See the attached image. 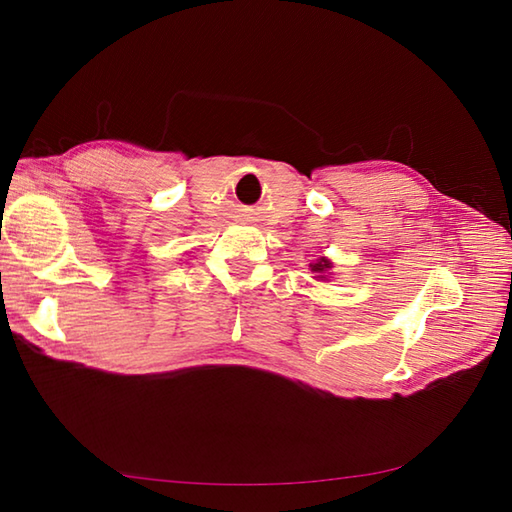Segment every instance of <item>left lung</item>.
<instances>
[{"label":"left lung","mask_w":512,"mask_h":512,"mask_svg":"<svg viewBox=\"0 0 512 512\" xmlns=\"http://www.w3.org/2000/svg\"><path fill=\"white\" fill-rule=\"evenodd\" d=\"M309 268H311V271H314V273H325V271H327V268H332V262H329V259H327V257H320V259H318V262H314V264H309ZM318 277H323V275H318Z\"/></svg>","instance_id":"left-lung-1"}]
</instances>
